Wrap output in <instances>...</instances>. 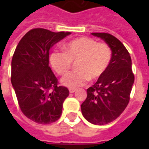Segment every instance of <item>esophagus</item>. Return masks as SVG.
I'll use <instances>...</instances> for the list:
<instances>
[{
    "label": "esophagus",
    "mask_w": 149,
    "mask_h": 149,
    "mask_svg": "<svg viewBox=\"0 0 149 149\" xmlns=\"http://www.w3.org/2000/svg\"><path fill=\"white\" fill-rule=\"evenodd\" d=\"M76 90H77L76 88H69V93H73L74 92H76Z\"/></svg>",
    "instance_id": "obj_1"
}]
</instances>
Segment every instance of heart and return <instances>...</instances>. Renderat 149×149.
<instances>
[{
	"label": "heart",
	"instance_id": "b5f03b06",
	"mask_svg": "<svg viewBox=\"0 0 149 149\" xmlns=\"http://www.w3.org/2000/svg\"><path fill=\"white\" fill-rule=\"evenodd\" d=\"M65 51L56 50L49 61L58 75H64L76 63V71L66 74L62 84L70 88L83 86L89 80L97 81L103 77L112 60V49L106 43H97L89 37H79L69 41Z\"/></svg>",
	"mask_w": 149,
	"mask_h": 149
}]
</instances>
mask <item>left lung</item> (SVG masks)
Wrapping results in <instances>:
<instances>
[{
	"label": "left lung",
	"mask_w": 149,
	"mask_h": 149,
	"mask_svg": "<svg viewBox=\"0 0 149 149\" xmlns=\"http://www.w3.org/2000/svg\"><path fill=\"white\" fill-rule=\"evenodd\" d=\"M110 46L112 56L106 72L87 89L81 112L88 121L103 125L113 121L124 112L130 100L134 74L132 60L125 45L107 33H92Z\"/></svg>",
	"instance_id": "obj_1"
}]
</instances>
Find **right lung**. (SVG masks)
I'll list each match as a JSON object with an SVG mask.
<instances>
[{"instance_id":"obj_1","label":"right lung","mask_w":149,"mask_h":149,"mask_svg":"<svg viewBox=\"0 0 149 149\" xmlns=\"http://www.w3.org/2000/svg\"><path fill=\"white\" fill-rule=\"evenodd\" d=\"M70 33L33 29L18 43L12 59L11 82L26 117L40 125L56 121L69 94L49 65V50Z\"/></svg>"}]
</instances>
